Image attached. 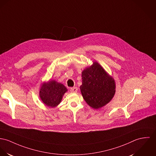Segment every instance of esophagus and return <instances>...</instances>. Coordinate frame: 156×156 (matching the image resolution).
Instances as JSON below:
<instances>
[{
  "instance_id": "obj_1",
  "label": "esophagus",
  "mask_w": 156,
  "mask_h": 156,
  "mask_svg": "<svg viewBox=\"0 0 156 156\" xmlns=\"http://www.w3.org/2000/svg\"><path fill=\"white\" fill-rule=\"evenodd\" d=\"M70 91L72 93H76L78 91V88L76 87H72L70 88Z\"/></svg>"
}]
</instances>
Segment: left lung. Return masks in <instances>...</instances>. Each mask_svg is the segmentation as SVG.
Here are the masks:
<instances>
[{"mask_svg":"<svg viewBox=\"0 0 156 156\" xmlns=\"http://www.w3.org/2000/svg\"><path fill=\"white\" fill-rule=\"evenodd\" d=\"M83 84L80 90L87 103L94 108H101L108 103L115 93V83L97 63L82 72Z\"/></svg>","mask_w":156,"mask_h":156,"instance_id":"left-lung-1","label":"left lung"}]
</instances>
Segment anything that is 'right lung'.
Here are the masks:
<instances>
[{"label": "right lung", "mask_w": 156, "mask_h": 156, "mask_svg": "<svg viewBox=\"0 0 156 156\" xmlns=\"http://www.w3.org/2000/svg\"><path fill=\"white\" fill-rule=\"evenodd\" d=\"M67 90L63 84L55 81H50L41 86L40 97L46 106L54 108L60 103L62 97Z\"/></svg>", "instance_id": "add662e5"}]
</instances>
